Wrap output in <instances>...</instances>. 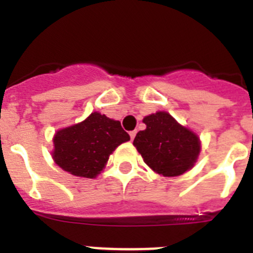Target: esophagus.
<instances>
[{
  "instance_id": "esophagus-1",
  "label": "esophagus",
  "mask_w": 253,
  "mask_h": 253,
  "mask_svg": "<svg viewBox=\"0 0 253 253\" xmlns=\"http://www.w3.org/2000/svg\"><path fill=\"white\" fill-rule=\"evenodd\" d=\"M135 134H137V131L135 130H133V131H130V133H129V135H130V139L133 140L134 138H135Z\"/></svg>"
}]
</instances>
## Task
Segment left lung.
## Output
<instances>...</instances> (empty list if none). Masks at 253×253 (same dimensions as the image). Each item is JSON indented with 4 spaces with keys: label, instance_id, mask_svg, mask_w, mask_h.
<instances>
[{
    "label": "left lung",
    "instance_id": "obj_1",
    "mask_svg": "<svg viewBox=\"0 0 253 253\" xmlns=\"http://www.w3.org/2000/svg\"><path fill=\"white\" fill-rule=\"evenodd\" d=\"M143 123L147 128L138 131L133 144L153 171L178 176L194 166L200 153L198 135L165 111L146 116Z\"/></svg>",
    "mask_w": 253,
    "mask_h": 253
}]
</instances>
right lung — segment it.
Listing matches in <instances>:
<instances>
[{"label": "right lung", "mask_w": 253, "mask_h": 253, "mask_svg": "<svg viewBox=\"0 0 253 253\" xmlns=\"http://www.w3.org/2000/svg\"><path fill=\"white\" fill-rule=\"evenodd\" d=\"M129 139L120 122L92 113L84 122L55 133L53 158L64 171L93 178L102 171L116 147Z\"/></svg>", "instance_id": "obj_1"}]
</instances>
